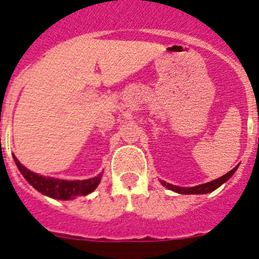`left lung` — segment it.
I'll return each mask as SVG.
<instances>
[{
  "label": "left lung",
  "instance_id": "1",
  "mask_svg": "<svg viewBox=\"0 0 259 259\" xmlns=\"http://www.w3.org/2000/svg\"><path fill=\"white\" fill-rule=\"evenodd\" d=\"M237 167H239V165H237V166H235L231 171H229V172L225 174L224 176L219 177V179H217V180H214V181L207 182V184H202V185H198V186H193V187H180V186L166 184V182L162 181V180H160V184L164 186V187H166L167 190L174 191V192L180 193V194H205V193H210V192H213V191H215L217 188H219L223 184H225V182L228 181V180L230 179L232 175H234L235 171L237 170Z\"/></svg>",
  "mask_w": 259,
  "mask_h": 259
}]
</instances>
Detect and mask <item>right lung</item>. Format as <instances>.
I'll list each match as a JSON object with an SVG mask.
<instances>
[{
	"label": "right lung",
	"mask_w": 259,
	"mask_h": 259,
	"mask_svg": "<svg viewBox=\"0 0 259 259\" xmlns=\"http://www.w3.org/2000/svg\"><path fill=\"white\" fill-rule=\"evenodd\" d=\"M13 159L20 174L29 184L33 186L36 191H39L40 193L54 199L69 200L74 199L78 196H87L98 187L101 181V176H103V174H99L98 176L87 180H73V181L60 180L33 172V171L28 170L24 165L20 164L16 155H13Z\"/></svg>",
	"instance_id": "right-lung-1"
}]
</instances>
